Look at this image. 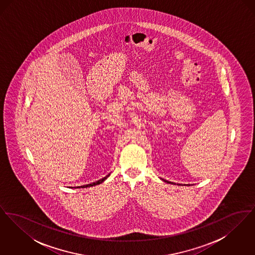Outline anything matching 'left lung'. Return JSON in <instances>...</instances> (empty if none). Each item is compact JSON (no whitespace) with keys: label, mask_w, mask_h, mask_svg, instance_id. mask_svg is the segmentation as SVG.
Listing matches in <instances>:
<instances>
[{"label":"left lung","mask_w":255,"mask_h":255,"mask_svg":"<svg viewBox=\"0 0 255 255\" xmlns=\"http://www.w3.org/2000/svg\"><path fill=\"white\" fill-rule=\"evenodd\" d=\"M166 182H167V181H166Z\"/></svg>","instance_id":"8db88e82"}]
</instances>
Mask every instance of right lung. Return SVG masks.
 <instances>
[{
    "label": "right lung",
    "instance_id": "obj_1",
    "mask_svg": "<svg viewBox=\"0 0 255 255\" xmlns=\"http://www.w3.org/2000/svg\"><path fill=\"white\" fill-rule=\"evenodd\" d=\"M110 174H108L106 177H104L103 179H101V180H98V181H97V182H92V183H90V184H86V185H82V186H76L77 188H85V187H90V186H95V185H97V184H100L101 182H104L108 177H109ZM73 188V187H72Z\"/></svg>",
    "mask_w": 255,
    "mask_h": 255
}]
</instances>
